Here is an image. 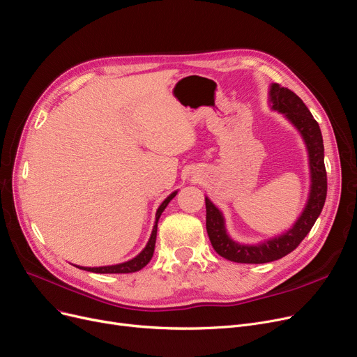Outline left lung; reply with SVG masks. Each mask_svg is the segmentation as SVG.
<instances>
[{"label": "left lung", "mask_w": 357, "mask_h": 357, "mask_svg": "<svg viewBox=\"0 0 357 357\" xmlns=\"http://www.w3.org/2000/svg\"><path fill=\"white\" fill-rule=\"evenodd\" d=\"M270 102L271 109L283 114L298 128L303 138L309 156V170H311V191H309L307 203L302 214L291 229L280 236L257 245H242L230 239L222 211L206 197V227L214 251L229 261L242 262V264H264V262L280 259L296 250L315 225L327 198L324 143L318 122L296 93L280 84H271Z\"/></svg>", "instance_id": "obj_1"}]
</instances>
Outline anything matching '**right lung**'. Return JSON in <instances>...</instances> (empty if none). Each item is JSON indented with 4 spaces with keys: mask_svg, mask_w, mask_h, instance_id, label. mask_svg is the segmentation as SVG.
Returning <instances> with one entry per match:
<instances>
[{
    "mask_svg": "<svg viewBox=\"0 0 357 357\" xmlns=\"http://www.w3.org/2000/svg\"><path fill=\"white\" fill-rule=\"evenodd\" d=\"M178 191L170 194L163 203L160 204V207L156 211V223L153 226L151 230V236L146 245L144 250L138 254L135 258L127 261V262H122V264H116V266H106V267H79L82 270L86 271H91V273H100V274H127V273H135V271H140L143 267H146L154 252V245H156V235H158V222L160 219V215L163 213V210L166 208V206L170 203V199H172L176 195Z\"/></svg>",
    "mask_w": 357,
    "mask_h": 357,
    "instance_id": "obj_1",
    "label": "right lung"
}]
</instances>
